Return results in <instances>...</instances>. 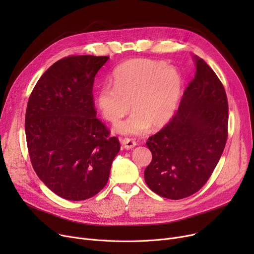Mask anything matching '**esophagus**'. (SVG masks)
Segmentation results:
<instances>
[{
    "label": "esophagus",
    "instance_id": "obj_1",
    "mask_svg": "<svg viewBox=\"0 0 254 254\" xmlns=\"http://www.w3.org/2000/svg\"><path fill=\"white\" fill-rule=\"evenodd\" d=\"M122 144H123V146H124L126 149H131V148H134L135 146L137 145V143L134 140L128 139V138H125L122 141Z\"/></svg>",
    "mask_w": 254,
    "mask_h": 254
}]
</instances>
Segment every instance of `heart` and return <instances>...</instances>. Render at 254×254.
Returning a JSON list of instances; mask_svg holds the SVG:
<instances>
[{
	"mask_svg": "<svg viewBox=\"0 0 254 254\" xmlns=\"http://www.w3.org/2000/svg\"><path fill=\"white\" fill-rule=\"evenodd\" d=\"M112 82L113 86L106 84L98 91V109L107 122L117 125L130 105V117L115 127V131L129 136L165 126L176 111L182 90V78L174 66L149 59L119 64Z\"/></svg>",
	"mask_w": 254,
	"mask_h": 254,
	"instance_id": "b5f03b06",
	"label": "heart"
}]
</instances>
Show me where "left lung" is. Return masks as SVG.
<instances>
[{
  "mask_svg": "<svg viewBox=\"0 0 254 254\" xmlns=\"http://www.w3.org/2000/svg\"><path fill=\"white\" fill-rule=\"evenodd\" d=\"M192 59L195 75L177 113L146 142L152 161L145 169V182L152 191L170 199L188 197L203 188L228 139L224 87L204 60Z\"/></svg>",
  "mask_w": 254,
  "mask_h": 254,
  "instance_id": "1",
  "label": "left lung"
}]
</instances>
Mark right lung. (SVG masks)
Here are the masks:
<instances>
[{
	"mask_svg": "<svg viewBox=\"0 0 254 254\" xmlns=\"http://www.w3.org/2000/svg\"><path fill=\"white\" fill-rule=\"evenodd\" d=\"M109 57L58 61L38 80L26 107L25 137L36 174L69 201L101 191L120 150L116 137L96 117L92 85Z\"/></svg>",
	"mask_w": 254,
	"mask_h": 254,
	"instance_id": "add662e5",
	"label": "right lung"
}]
</instances>
